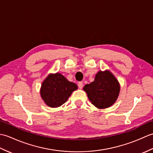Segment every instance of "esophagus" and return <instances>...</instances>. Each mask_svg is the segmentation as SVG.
<instances>
[{
  "instance_id": "34e87169",
  "label": "esophagus",
  "mask_w": 153,
  "mask_h": 153,
  "mask_svg": "<svg viewBox=\"0 0 153 153\" xmlns=\"http://www.w3.org/2000/svg\"><path fill=\"white\" fill-rule=\"evenodd\" d=\"M83 82H79L78 83V87H79V89H82V88H83Z\"/></svg>"
}]
</instances>
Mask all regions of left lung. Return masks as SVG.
<instances>
[{
	"mask_svg": "<svg viewBox=\"0 0 153 153\" xmlns=\"http://www.w3.org/2000/svg\"><path fill=\"white\" fill-rule=\"evenodd\" d=\"M93 105L99 109L111 106L118 99L120 86L118 81L108 70L99 71L94 82L83 87Z\"/></svg>",
	"mask_w": 153,
	"mask_h": 153,
	"instance_id": "8db88e82",
	"label": "left lung"
}]
</instances>
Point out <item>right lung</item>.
<instances>
[{
    "label": "right lung",
    "instance_id": "add662e5",
    "mask_svg": "<svg viewBox=\"0 0 153 153\" xmlns=\"http://www.w3.org/2000/svg\"><path fill=\"white\" fill-rule=\"evenodd\" d=\"M77 89L76 83L69 82L61 74H51L42 83L40 94L47 105L56 108L66 102Z\"/></svg>",
    "mask_w": 153,
    "mask_h": 153
}]
</instances>
